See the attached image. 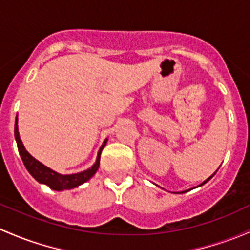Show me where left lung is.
<instances>
[{
	"mask_svg": "<svg viewBox=\"0 0 250 250\" xmlns=\"http://www.w3.org/2000/svg\"><path fill=\"white\" fill-rule=\"evenodd\" d=\"M214 175H215V172H214V173H213V175H212V176H209V177H208V178H207V180H206V181H204V182H202L200 186H202V185H205V183H206V182H208V181H209V180H211V178H212V177H213V176H214ZM200 186H199V187H200ZM186 191H188V190H185V191H181V193H186Z\"/></svg>",
	"mask_w": 250,
	"mask_h": 250,
	"instance_id": "obj_1",
	"label": "left lung"
}]
</instances>
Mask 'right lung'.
<instances>
[{
	"label": "right lung",
	"mask_w": 250,
	"mask_h": 250,
	"mask_svg": "<svg viewBox=\"0 0 250 250\" xmlns=\"http://www.w3.org/2000/svg\"><path fill=\"white\" fill-rule=\"evenodd\" d=\"M14 135L15 140H17L18 149H19V154L22 159L23 165L26 167L27 171L31 173L33 178L36 181H38L39 183H43V185L49 186L50 188L54 189V190H64V189H73L78 186L83 185L86 181H88L94 173L97 172L99 167V163H101V153L102 149L104 148L105 144H106L107 139H105V141L102 145L101 148L98 151V156H97V160L90 169L85 170L83 172L79 173H73V175H61V173L54 171L50 167H45L44 164H42L41 162L33 158L27 151H26L25 146L22 145V141H21L19 130H18V116L15 118V127H14Z\"/></svg>",
	"instance_id": "obj_1"
}]
</instances>
